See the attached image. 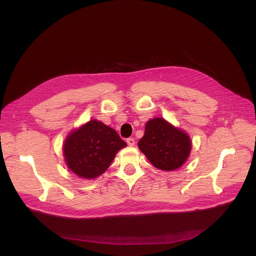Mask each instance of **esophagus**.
<instances>
[{"mask_svg": "<svg viewBox=\"0 0 256 256\" xmlns=\"http://www.w3.org/2000/svg\"><path fill=\"white\" fill-rule=\"evenodd\" d=\"M127 144H128V146H130V147H132V146H134V144H136V142H134V140H133L132 138H127Z\"/></svg>", "mask_w": 256, "mask_h": 256, "instance_id": "obj_1", "label": "esophagus"}]
</instances>
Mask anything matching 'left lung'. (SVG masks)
<instances>
[{
    "instance_id": "1",
    "label": "left lung",
    "mask_w": 256,
    "mask_h": 256,
    "mask_svg": "<svg viewBox=\"0 0 256 256\" xmlns=\"http://www.w3.org/2000/svg\"><path fill=\"white\" fill-rule=\"evenodd\" d=\"M138 144L155 168L168 172L184 166L192 150L188 133L162 118H154L146 123L144 134Z\"/></svg>"
}]
</instances>
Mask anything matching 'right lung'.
<instances>
[{"label": "right lung", "mask_w": 256, "mask_h": 256, "mask_svg": "<svg viewBox=\"0 0 256 256\" xmlns=\"http://www.w3.org/2000/svg\"><path fill=\"white\" fill-rule=\"evenodd\" d=\"M126 146L114 129L94 118L68 133L64 144V162L78 177L94 179L106 171Z\"/></svg>", "instance_id": "obj_1"}]
</instances>
